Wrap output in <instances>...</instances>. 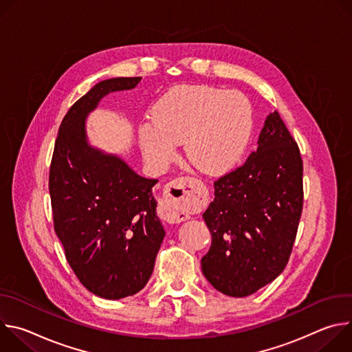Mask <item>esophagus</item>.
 <instances>
[{
    "instance_id": "34e87169",
    "label": "esophagus",
    "mask_w": 352,
    "mask_h": 352,
    "mask_svg": "<svg viewBox=\"0 0 352 352\" xmlns=\"http://www.w3.org/2000/svg\"><path fill=\"white\" fill-rule=\"evenodd\" d=\"M197 182L181 177L175 178L166 186V197L162 206L163 217L168 223H181L189 219V214L185 212V208L190 205L196 197Z\"/></svg>"
}]
</instances>
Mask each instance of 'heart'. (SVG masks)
<instances>
[{
  "instance_id": "b5f03b06",
  "label": "heart",
  "mask_w": 352,
  "mask_h": 352,
  "mask_svg": "<svg viewBox=\"0 0 352 352\" xmlns=\"http://www.w3.org/2000/svg\"><path fill=\"white\" fill-rule=\"evenodd\" d=\"M252 132L248 98L205 85H179L156 103L155 121L142 125L144 156L157 166L170 163L177 143L185 142L188 160L200 171L230 170L243 153Z\"/></svg>"
}]
</instances>
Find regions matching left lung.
Wrapping results in <instances>:
<instances>
[{
	"label": "left lung",
	"instance_id": "obj_1",
	"mask_svg": "<svg viewBox=\"0 0 352 352\" xmlns=\"http://www.w3.org/2000/svg\"><path fill=\"white\" fill-rule=\"evenodd\" d=\"M302 175L299 147L274 111L256 152L214 181V200L204 213L212 246L200 263L217 291L242 298L281 274L302 213Z\"/></svg>",
	"mask_w": 352,
	"mask_h": 352
}]
</instances>
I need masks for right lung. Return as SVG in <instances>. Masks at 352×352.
I'll return each instance as SVG.
<instances>
[{
  "label": "right lung",
  "mask_w": 352,
  "mask_h": 352,
  "mask_svg": "<svg viewBox=\"0 0 352 352\" xmlns=\"http://www.w3.org/2000/svg\"><path fill=\"white\" fill-rule=\"evenodd\" d=\"M135 78L98 82L65 114L50 166L54 230L79 281L106 299L139 292L153 273L166 235L152 188L118 156L87 143L86 117L106 94L133 89Z\"/></svg>",
  "instance_id": "add662e5"
}]
</instances>
